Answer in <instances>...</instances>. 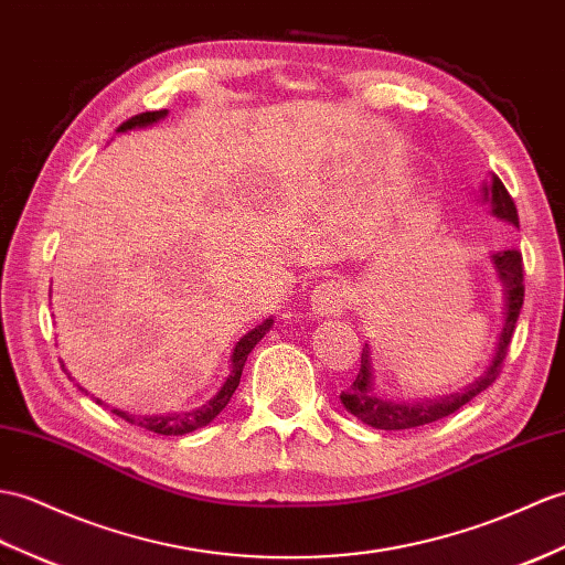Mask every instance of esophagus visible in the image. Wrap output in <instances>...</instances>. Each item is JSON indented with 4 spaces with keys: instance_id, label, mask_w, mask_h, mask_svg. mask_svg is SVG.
Segmentation results:
<instances>
[{
    "instance_id": "1",
    "label": "esophagus",
    "mask_w": 565,
    "mask_h": 565,
    "mask_svg": "<svg viewBox=\"0 0 565 565\" xmlns=\"http://www.w3.org/2000/svg\"><path fill=\"white\" fill-rule=\"evenodd\" d=\"M310 306L315 315H342L349 306V291L342 281L330 279L322 281L318 288H315L310 296Z\"/></svg>"
}]
</instances>
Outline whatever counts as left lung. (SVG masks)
<instances>
[{
	"label": "left lung",
	"mask_w": 565,
	"mask_h": 565,
	"mask_svg": "<svg viewBox=\"0 0 565 565\" xmlns=\"http://www.w3.org/2000/svg\"><path fill=\"white\" fill-rule=\"evenodd\" d=\"M483 200L491 204V212L498 218H505L518 226V209L513 196L505 190V185L498 175H491V185L483 188ZM493 265L501 274V279L505 284V324L501 339H498V349L495 356L489 365V371L483 373L475 385H469L465 392H457V395L443 397V399H433V402H422V404H395L387 399H380L373 385H371V351L369 347L361 353V371L353 380L351 387L339 395L347 409L359 416L363 424H369L380 430H406V428H416V426H428L433 422H440V418L455 414L460 406L475 399L479 392L487 390L489 385L495 383V377L501 375L503 361L508 356V347L510 339H513L515 332V322L520 318V308L524 300V267H522V253L518 247H508V250H501L493 255Z\"/></svg>",
	"instance_id": "left-lung-1"
}]
</instances>
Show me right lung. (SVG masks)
Here are the masks:
<instances>
[{"label": "right lung", "instance_id": "right-lung-1", "mask_svg": "<svg viewBox=\"0 0 565 565\" xmlns=\"http://www.w3.org/2000/svg\"><path fill=\"white\" fill-rule=\"evenodd\" d=\"M166 113L168 110L139 113L135 117H129V120L117 127L115 132H127V129L153 125V122H159L161 117H166ZM271 322L274 320H265L259 327H255L253 332H247L238 344H235L233 356H231V369H233L231 375L226 377V383H223V387L218 390V395L214 399H209L204 406H200V409L182 412V414H166V416H132V414L120 412V409H113V414L125 418V422H129L132 426H141L143 430L159 433V436H185V433H192L196 428L206 426L209 422H214V418L223 412V406L231 402L235 387H238V383H241V375H243V365L247 361V353H250L255 349V344L259 342V339L267 334ZM98 404H100V399H98Z\"/></svg>", "mask_w": 565, "mask_h": 565}]
</instances>
